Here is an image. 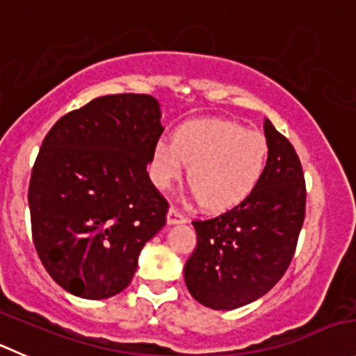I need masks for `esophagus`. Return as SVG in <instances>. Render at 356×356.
Instances as JSON below:
<instances>
[{
  "label": "esophagus",
  "mask_w": 356,
  "mask_h": 356,
  "mask_svg": "<svg viewBox=\"0 0 356 356\" xmlns=\"http://www.w3.org/2000/svg\"><path fill=\"white\" fill-rule=\"evenodd\" d=\"M187 215H184V213L180 211L178 208H175V206H171L168 211V223H184L187 222Z\"/></svg>",
  "instance_id": "34e87169"
}]
</instances>
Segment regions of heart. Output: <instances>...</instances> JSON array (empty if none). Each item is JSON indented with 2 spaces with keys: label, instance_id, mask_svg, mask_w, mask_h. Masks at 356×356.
Returning a JSON list of instances; mask_svg holds the SVG:
<instances>
[{
  "label": "heart",
  "instance_id": "1",
  "mask_svg": "<svg viewBox=\"0 0 356 356\" xmlns=\"http://www.w3.org/2000/svg\"><path fill=\"white\" fill-rule=\"evenodd\" d=\"M269 159L266 134L227 118L181 124L172 143L159 140L150 157L155 187L169 188L188 165V185L206 209L220 211L245 201L259 187Z\"/></svg>",
  "mask_w": 356,
  "mask_h": 356
}]
</instances>
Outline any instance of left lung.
Returning a JSON list of instances; mask_svg holds the SVG:
<instances>
[{
  "instance_id": "1",
  "label": "left lung",
  "mask_w": 356,
  "mask_h": 356,
  "mask_svg": "<svg viewBox=\"0 0 356 356\" xmlns=\"http://www.w3.org/2000/svg\"><path fill=\"white\" fill-rule=\"evenodd\" d=\"M269 159L259 187L234 208L194 220L197 245L185 283L197 302L236 309L266 296L293 259L306 215V180L289 140L264 122Z\"/></svg>"
}]
</instances>
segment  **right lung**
Wrapping results in <instances>:
<instances>
[{"label":"right lung","instance_id":"right-lung-1","mask_svg":"<svg viewBox=\"0 0 356 356\" xmlns=\"http://www.w3.org/2000/svg\"><path fill=\"white\" fill-rule=\"evenodd\" d=\"M148 94H110L60 117L29 181L36 253L66 292L108 299L129 285L145 243L165 225L169 202L147 172L161 138Z\"/></svg>","mask_w":356,"mask_h":356}]
</instances>
